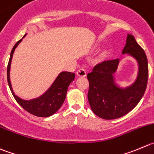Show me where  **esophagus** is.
<instances>
[{
  "instance_id": "34e87169",
  "label": "esophagus",
  "mask_w": 154,
  "mask_h": 154,
  "mask_svg": "<svg viewBox=\"0 0 154 154\" xmlns=\"http://www.w3.org/2000/svg\"><path fill=\"white\" fill-rule=\"evenodd\" d=\"M76 73H77V75L80 76V77H85V76H86V70L83 68L79 69Z\"/></svg>"
}]
</instances>
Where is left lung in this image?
<instances>
[{"mask_svg": "<svg viewBox=\"0 0 154 154\" xmlns=\"http://www.w3.org/2000/svg\"><path fill=\"white\" fill-rule=\"evenodd\" d=\"M122 54H127L137 62L138 72L132 85L120 88L116 83L113 75L118 68L119 59L97 64L87 75L89 82L88 99L91 109L95 115L103 119H115L129 112L139 103L147 88V56L131 35H127Z\"/></svg>", "mask_w": 154, "mask_h": 154, "instance_id": "1", "label": "left lung"}]
</instances>
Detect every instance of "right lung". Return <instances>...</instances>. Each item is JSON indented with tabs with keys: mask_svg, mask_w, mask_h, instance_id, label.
I'll list each match as a JSON object with an SVG mask.
<instances>
[{
	"mask_svg": "<svg viewBox=\"0 0 154 154\" xmlns=\"http://www.w3.org/2000/svg\"><path fill=\"white\" fill-rule=\"evenodd\" d=\"M26 34L23 36V38ZM23 39H20L16 43L10 53V60L7 66V82L11 93L17 103L27 112L38 117H48L54 114L63 103L66 97V92L70 83L74 80L75 73L70 72H62L58 75L55 81L51 87L42 96L32 100H23L15 94L12 88L10 79V70L12 61L13 55L15 49Z\"/></svg>",
	"mask_w": 154,
	"mask_h": 154,
	"instance_id": "1",
	"label": "right lung"
}]
</instances>
